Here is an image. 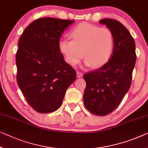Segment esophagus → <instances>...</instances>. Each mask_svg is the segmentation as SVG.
Wrapping results in <instances>:
<instances>
[{"mask_svg":"<svg viewBox=\"0 0 148 148\" xmlns=\"http://www.w3.org/2000/svg\"><path fill=\"white\" fill-rule=\"evenodd\" d=\"M77 77H78V78H81V77H83V73L80 72H77Z\"/></svg>","mask_w":148,"mask_h":148,"instance_id":"esophagus-1","label":"esophagus"}]
</instances>
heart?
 <instances>
[{"mask_svg": "<svg viewBox=\"0 0 148 148\" xmlns=\"http://www.w3.org/2000/svg\"><path fill=\"white\" fill-rule=\"evenodd\" d=\"M69 36L71 40L60 41L59 49L70 65L78 64L84 56L85 65L99 67L112 55L114 38L107 28L82 22L72 29Z\"/></svg>", "mask_w": 148, "mask_h": 148, "instance_id": "b5f03b06", "label": "heart"}]
</instances>
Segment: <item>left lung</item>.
I'll use <instances>...</instances> for the list:
<instances>
[{
    "label": "left lung",
    "mask_w": 148,
    "mask_h": 148,
    "mask_svg": "<svg viewBox=\"0 0 148 148\" xmlns=\"http://www.w3.org/2000/svg\"><path fill=\"white\" fill-rule=\"evenodd\" d=\"M99 22L112 32L114 49L107 63L83 75L86 81L83 101L91 113L105 116L119 105L130 87L136 60V45L130 33L120 22L104 18Z\"/></svg>",
    "instance_id": "1"
}]
</instances>
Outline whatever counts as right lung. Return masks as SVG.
<instances>
[{
	"instance_id": "right-lung-1",
	"label": "right lung",
	"mask_w": 148,
	"mask_h": 148,
	"mask_svg": "<svg viewBox=\"0 0 148 148\" xmlns=\"http://www.w3.org/2000/svg\"><path fill=\"white\" fill-rule=\"evenodd\" d=\"M75 20L42 18L20 37L16 56L17 83L28 104L40 113L60 107L76 71L59 49L61 36Z\"/></svg>"
}]
</instances>
